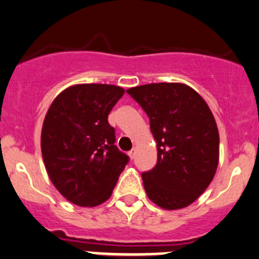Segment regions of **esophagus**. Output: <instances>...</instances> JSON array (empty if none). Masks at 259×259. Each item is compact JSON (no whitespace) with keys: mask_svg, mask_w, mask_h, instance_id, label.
<instances>
[{"mask_svg":"<svg viewBox=\"0 0 259 259\" xmlns=\"http://www.w3.org/2000/svg\"><path fill=\"white\" fill-rule=\"evenodd\" d=\"M127 155L130 156V159H134L135 158V150H134V149H133V150H130L129 153H127Z\"/></svg>","mask_w":259,"mask_h":259,"instance_id":"obj_1","label":"esophagus"}]
</instances>
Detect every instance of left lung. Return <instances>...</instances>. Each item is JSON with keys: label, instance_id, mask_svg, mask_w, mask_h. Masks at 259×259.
<instances>
[{"label": "left lung", "instance_id": "obj_1", "mask_svg": "<svg viewBox=\"0 0 259 259\" xmlns=\"http://www.w3.org/2000/svg\"><path fill=\"white\" fill-rule=\"evenodd\" d=\"M126 93L149 116L158 161L142 174L149 199L164 209L185 208L214 178L219 133L204 99L188 85L159 82Z\"/></svg>", "mask_w": 259, "mask_h": 259}]
</instances>
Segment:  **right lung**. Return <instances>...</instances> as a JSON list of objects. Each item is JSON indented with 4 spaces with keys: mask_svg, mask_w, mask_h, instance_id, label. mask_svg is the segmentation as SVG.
Wrapping results in <instances>:
<instances>
[{
    "mask_svg": "<svg viewBox=\"0 0 259 259\" xmlns=\"http://www.w3.org/2000/svg\"><path fill=\"white\" fill-rule=\"evenodd\" d=\"M124 89L80 83L60 93L49 108L41 151L52 184L69 202L96 207L110 198L129 156L115 145L108 116Z\"/></svg>",
    "mask_w": 259,
    "mask_h": 259,
    "instance_id": "1",
    "label": "right lung"
}]
</instances>
